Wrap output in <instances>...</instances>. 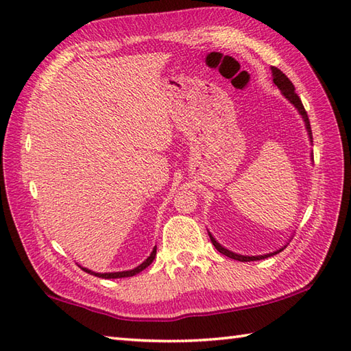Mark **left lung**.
Listing matches in <instances>:
<instances>
[{"instance_id":"8db88e82","label":"left lung","mask_w":351,"mask_h":351,"mask_svg":"<svg viewBox=\"0 0 351 351\" xmlns=\"http://www.w3.org/2000/svg\"><path fill=\"white\" fill-rule=\"evenodd\" d=\"M271 73H273V83H274V86L279 88L280 93H282L283 96H285V98H287L291 104H293V106L297 108V111H299V114L303 117L304 126H306L308 136H309L311 143H312V132H311V123H309V119H308V113H306V110H304V107H303V104H302V101H300V98H299V95L295 93V88H294L293 83H291V81L288 80V77L285 75V73H283L280 69L274 68V66L271 68ZM312 160H314V158H312ZM208 235H210L211 241H213V244H214V247L217 249L220 253H223V255H226V256L230 258V259L241 261V263H250V261H259V259H265V258H268V256H273V255H276V253H279V252H282L283 249H285L287 244H288V243H287L285 245H283V247H280L279 250H276V252L265 253V255L247 256V255H238V253L230 252V250H228L226 247H223V245H221L220 243L215 241V238L211 235V232H208Z\"/></svg>"}]
</instances>
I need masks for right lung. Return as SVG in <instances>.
<instances>
[{
    "mask_svg": "<svg viewBox=\"0 0 351 351\" xmlns=\"http://www.w3.org/2000/svg\"><path fill=\"white\" fill-rule=\"evenodd\" d=\"M155 255H156V245H155V247H154V250L151 252V255L147 256V259H146V261H143V263H141L138 267L132 268V270H126V271H116V273H96V271L88 270V268H84V267H81V268H83V270H84L86 273H88V274H93V276H98V278H102V279H119V278H131V276L137 274V273H140V271H143L146 267L151 265V264H152V261L155 259Z\"/></svg>",
    "mask_w": 351,
    "mask_h": 351,
    "instance_id": "1",
    "label": "right lung"
}]
</instances>
